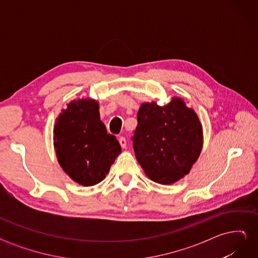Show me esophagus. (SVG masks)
<instances>
[{
    "instance_id": "1",
    "label": "esophagus",
    "mask_w": 258,
    "mask_h": 258,
    "mask_svg": "<svg viewBox=\"0 0 258 258\" xmlns=\"http://www.w3.org/2000/svg\"><path fill=\"white\" fill-rule=\"evenodd\" d=\"M118 141H119L120 146H121L122 148H126V146H127V141H126V139H124L123 137H120V138L118 139Z\"/></svg>"
}]
</instances>
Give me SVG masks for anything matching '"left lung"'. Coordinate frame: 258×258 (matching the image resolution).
I'll use <instances>...</instances> for the list:
<instances>
[{
    "label": "left lung",
    "instance_id": "1",
    "mask_svg": "<svg viewBox=\"0 0 258 258\" xmlns=\"http://www.w3.org/2000/svg\"><path fill=\"white\" fill-rule=\"evenodd\" d=\"M131 140L145 174L159 184H172L188 174L204 144L198 116L181 98L163 106L143 103Z\"/></svg>",
    "mask_w": 258,
    "mask_h": 258
}]
</instances>
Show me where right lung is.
I'll use <instances>...</instances> for the list:
<instances>
[{"label": "right lung", "instance_id": "obj_1", "mask_svg": "<svg viewBox=\"0 0 258 258\" xmlns=\"http://www.w3.org/2000/svg\"><path fill=\"white\" fill-rule=\"evenodd\" d=\"M59 165L74 182L92 186L103 181L121 147L100 120L99 103L73 100L62 110L53 128Z\"/></svg>", "mask_w": 258, "mask_h": 258}]
</instances>
